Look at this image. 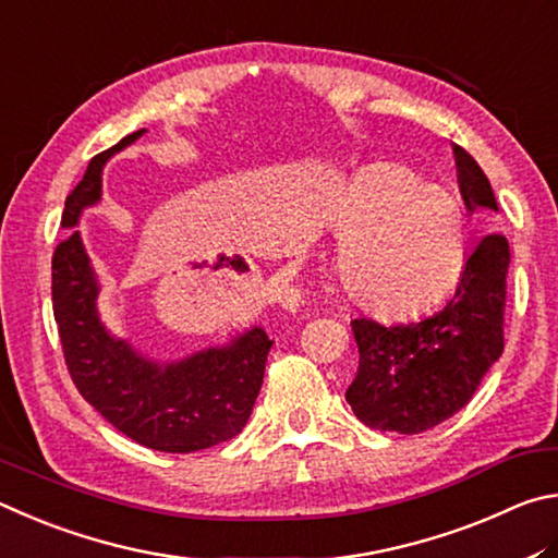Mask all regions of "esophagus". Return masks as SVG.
I'll return each instance as SVG.
<instances>
[{"label":"esophagus","mask_w":558,"mask_h":558,"mask_svg":"<svg viewBox=\"0 0 558 558\" xmlns=\"http://www.w3.org/2000/svg\"><path fill=\"white\" fill-rule=\"evenodd\" d=\"M279 304L284 306L287 311H296L299 306H301V294H299V289H284L279 294Z\"/></svg>","instance_id":"1"}]
</instances>
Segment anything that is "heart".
Wrapping results in <instances>:
<instances>
[{"instance_id": "obj_1", "label": "heart", "mask_w": 558, "mask_h": 558, "mask_svg": "<svg viewBox=\"0 0 558 558\" xmlns=\"http://www.w3.org/2000/svg\"><path fill=\"white\" fill-rule=\"evenodd\" d=\"M328 228L340 240V287L383 318H407L438 304L463 279L473 254L461 198L399 163L357 173L330 208Z\"/></svg>"}]
</instances>
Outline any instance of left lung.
<instances>
[{
	"mask_svg": "<svg viewBox=\"0 0 558 558\" xmlns=\"http://www.w3.org/2000/svg\"><path fill=\"white\" fill-rule=\"evenodd\" d=\"M458 185L468 210L497 213L493 185L463 146H453ZM510 242L487 232L444 308L414 324L350 320L360 365L345 399L369 428L422 434L471 402L487 369L505 350V294Z\"/></svg>",
	"mask_w": 558,
	"mask_h": 558,
	"instance_id": "left-lung-1",
	"label": "left lung"
}]
</instances>
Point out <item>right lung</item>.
Masks as SVG:
<instances>
[{"label": "right lung", "mask_w": 558, "mask_h": 558, "mask_svg": "<svg viewBox=\"0 0 558 558\" xmlns=\"http://www.w3.org/2000/svg\"><path fill=\"white\" fill-rule=\"evenodd\" d=\"M126 134L93 156L83 181L65 198L63 228H75L102 193V166L140 140ZM53 316L68 373L77 392L117 432L163 453H193L230 441L252 414L274 340L254 326L228 345L205 348L179 363L159 365L114 338L97 314V277L73 230L58 242L51 262Z\"/></svg>", "instance_id": "add662e5"}]
</instances>
